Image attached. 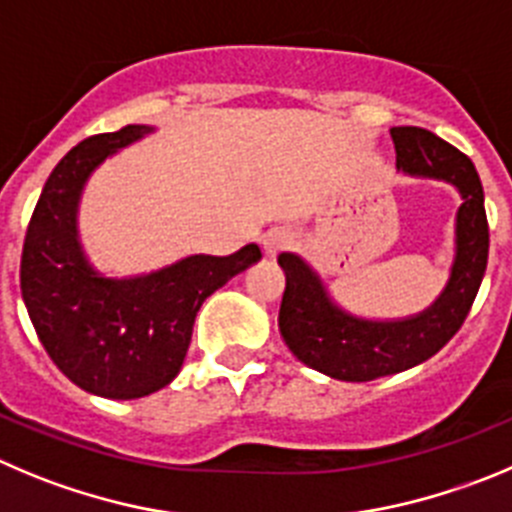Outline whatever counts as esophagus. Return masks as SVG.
Instances as JSON below:
<instances>
[{"label": "esophagus", "instance_id": "34e87169", "mask_svg": "<svg viewBox=\"0 0 512 512\" xmlns=\"http://www.w3.org/2000/svg\"><path fill=\"white\" fill-rule=\"evenodd\" d=\"M290 242H293V234H290L288 229H283V227L270 229V232H267L265 237H262V247H265V252L270 257L278 255L280 250H285V247H288Z\"/></svg>", "mask_w": 512, "mask_h": 512}]
</instances>
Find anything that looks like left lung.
Returning a JSON list of instances; mask_svg holds the SVG:
<instances>
[{"label":"left lung","instance_id":"obj_1","mask_svg":"<svg viewBox=\"0 0 512 512\" xmlns=\"http://www.w3.org/2000/svg\"><path fill=\"white\" fill-rule=\"evenodd\" d=\"M396 169L457 186L455 262L450 280L427 310L401 321H369L333 303L318 272L293 252L278 257L285 272L280 333L293 356L338 381H374L432 358L470 313L487 267L485 194L475 164L427 128H391Z\"/></svg>","mask_w":512,"mask_h":512}]
</instances>
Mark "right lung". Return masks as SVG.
<instances>
[{"mask_svg":"<svg viewBox=\"0 0 512 512\" xmlns=\"http://www.w3.org/2000/svg\"><path fill=\"white\" fill-rule=\"evenodd\" d=\"M151 126H126L80 141L52 169L22 247L19 285L37 338L75 386L105 399H141L176 379L204 300L262 257L191 255L136 278H105L85 257L78 204L108 156Z\"/></svg>","mask_w":512,"mask_h":512,"instance_id":"right-lung-1","label":"right lung"}]
</instances>
